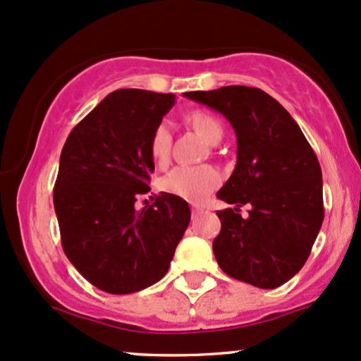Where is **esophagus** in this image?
<instances>
[{
    "label": "esophagus",
    "instance_id": "34e87169",
    "mask_svg": "<svg viewBox=\"0 0 361 361\" xmlns=\"http://www.w3.org/2000/svg\"><path fill=\"white\" fill-rule=\"evenodd\" d=\"M200 212H204V207L199 204H192V214H200Z\"/></svg>",
    "mask_w": 361,
    "mask_h": 361
}]
</instances>
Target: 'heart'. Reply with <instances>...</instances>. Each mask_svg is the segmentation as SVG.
Returning <instances> with one entry per match:
<instances>
[{"label": "heart", "instance_id": "heart-1", "mask_svg": "<svg viewBox=\"0 0 361 361\" xmlns=\"http://www.w3.org/2000/svg\"><path fill=\"white\" fill-rule=\"evenodd\" d=\"M187 121L211 144L221 140L223 125L219 120L202 111H193ZM149 152L157 166H164L171 154V128L168 121L157 123L149 140ZM221 183V176L212 166H178L164 176L162 188L188 202H202Z\"/></svg>", "mask_w": 361, "mask_h": 361}]
</instances>
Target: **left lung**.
Returning a JSON list of instances; mask_svg holds the SVG:
<instances>
[{"label": "left lung", "instance_id": "1", "mask_svg": "<svg viewBox=\"0 0 361 361\" xmlns=\"http://www.w3.org/2000/svg\"><path fill=\"white\" fill-rule=\"evenodd\" d=\"M219 111L236 133L235 171L217 199L221 233L212 248L228 276L272 290L307 262L324 221L322 171L314 149L291 114L255 87L228 85L185 92ZM251 211L241 218L239 207Z\"/></svg>", "mask_w": 361, "mask_h": 361}]
</instances>
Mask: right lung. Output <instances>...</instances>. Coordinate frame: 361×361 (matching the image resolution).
Segmentation results:
<instances>
[{
	"mask_svg": "<svg viewBox=\"0 0 361 361\" xmlns=\"http://www.w3.org/2000/svg\"><path fill=\"white\" fill-rule=\"evenodd\" d=\"M173 104V94L114 90L63 145L53 190L63 250L90 284L111 295L162 279L188 228L187 200L173 193L135 205L150 192V135Z\"/></svg>",
	"mask_w": 361,
	"mask_h": 361,
	"instance_id": "1",
	"label": "right lung"
}]
</instances>
